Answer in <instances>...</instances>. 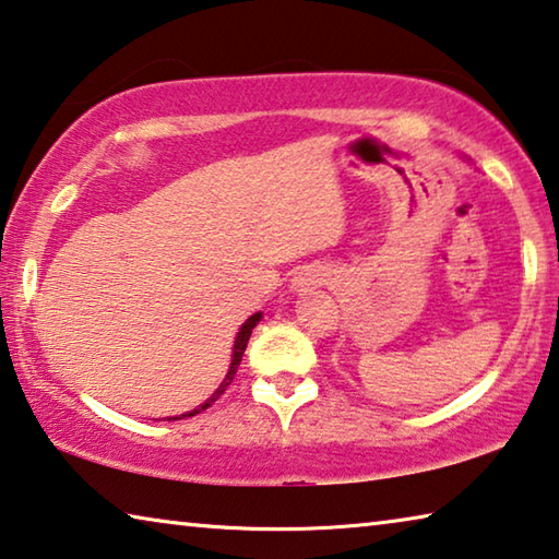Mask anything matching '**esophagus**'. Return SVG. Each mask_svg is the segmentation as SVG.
<instances>
[{
  "mask_svg": "<svg viewBox=\"0 0 559 559\" xmlns=\"http://www.w3.org/2000/svg\"><path fill=\"white\" fill-rule=\"evenodd\" d=\"M316 283H320V273L306 271V273H300L296 281H293V286L302 290V288H308V286H316Z\"/></svg>",
  "mask_w": 559,
  "mask_h": 559,
  "instance_id": "34e87169",
  "label": "esophagus"
}]
</instances>
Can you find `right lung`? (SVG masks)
Returning a JSON list of instances; mask_svg holds the SVG:
<instances>
[{"instance_id": "1", "label": "right lung", "mask_w": 559, "mask_h": 559, "mask_svg": "<svg viewBox=\"0 0 559 559\" xmlns=\"http://www.w3.org/2000/svg\"><path fill=\"white\" fill-rule=\"evenodd\" d=\"M261 320V313H257V316H251L249 320H246V323L241 325V330H239V335H236V345H234V355H231V367H229V372H226V377H224V382L219 384V390H216L210 400H206L204 404H200L197 406L194 412H189V414H182V416H169V419H185V416H194V414H200V412H204V409H210V406L219 400V396L229 390V384L234 382V374H236V370H239V365H241V357H243V349H246V343H249V337H251V330L257 328V323Z\"/></svg>"}]
</instances>
